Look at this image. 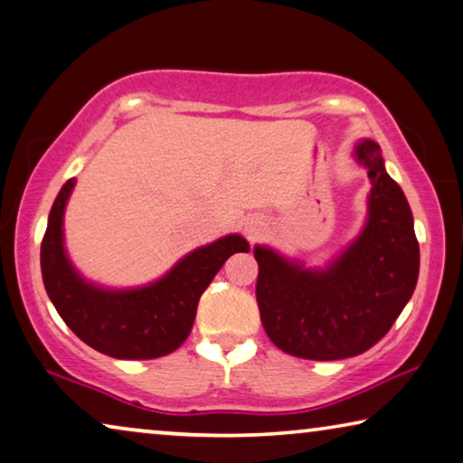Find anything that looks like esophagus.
<instances>
[{
	"instance_id": "1",
	"label": "esophagus",
	"mask_w": 463,
	"mask_h": 463,
	"mask_svg": "<svg viewBox=\"0 0 463 463\" xmlns=\"http://www.w3.org/2000/svg\"><path fill=\"white\" fill-rule=\"evenodd\" d=\"M244 232H246V236L250 238V240L259 238L260 233L265 232V222H262V217H259V215L248 217L246 222H244Z\"/></svg>"
}]
</instances>
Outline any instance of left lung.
<instances>
[{
  "mask_svg": "<svg viewBox=\"0 0 463 463\" xmlns=\"http://www.w3.org/2000/svg\"><path fill=\"white\" fill-rule=\"evenodd\" d=\"M355 157L373 180L368 222L326 271H306L269 248H254L262 326L296 358L341 360L371 350L414 294L420 248L410 204L385 172L376 142L362 140Z\"/></svg>",
  "mask_w": 463,
  "mask_h": 463,
  "instance_id": "obj_1",
  "label": "left lung"
}]
</instances>
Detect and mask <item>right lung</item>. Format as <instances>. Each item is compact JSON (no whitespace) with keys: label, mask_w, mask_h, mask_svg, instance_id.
Masks as SVG:
<instances>
[{"label":"right lung","mask_w":463,"mask_h":463,"mask_svg":"<svg viewBox=\"0 0 463 463\" xmlns=\"http://www.w3.org/2000/svg\"><path fill=\"white\" fill-rule=\"evenodd\" d=\"M74 180L55 198L41 241L43 283L55 310L92 350L119 360H153L177 350L190 335L198 300L223 262L248 252L244 238L225 236L177 262L161 281L132 291H105L82 281L61 244V219Z\"/></svg>","instance_id":"obj_1"}]
</instances>
